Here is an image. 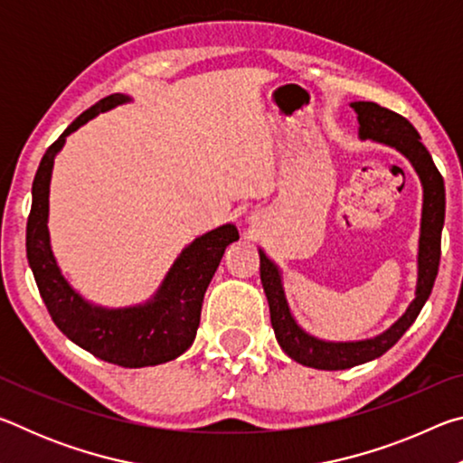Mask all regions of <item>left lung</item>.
I'll use <instances>...</instances> for the list:
<instances>
[{
    "label": "left lung",
    "instance_id": "1",
    "mask_svg": "<svg viewBox=\"0 0 463 463\" xmlns=\"http://www.w3.org/2000/svg\"><path fill=\"white\" fill-rule=\"evenodd\" d=\"M351 108L357 112L359 137L372 138L375 143L394 146L417 169L422 184V221L419 239V281L417 298L411 302L404 315L392 325L386 333L373 339L355 343H328L304 333L296 325L292 312L288 308L281 276L276 263L260 250L261 260V284L269 302L271 326L276 333L279 347L294 359V362L317 367V370H347L359 364L372 362L396 345L398 339L409 331L417 320L419 312L425 307L427 298L433 289L439 260H441V231L445 222V185L443 177L435 167L427 146L420 143L419 132L401 114L382 108L375 101H354Z\"/></svg>",
    "mask_w": 463,
    "mask_h": 463
}]
</instances>
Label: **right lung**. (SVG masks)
I'll return each instance as SVG.
<instances>
[{"mask_svg": "<svg viewBox=\"0 0 463 463\" xmlns=\"http://www.w3.org/2000/svg\"><path fill=\"white\" fill-rule=\"evenodd\" d=\"M128 96L112 93L75 118L46 148L33 184V208L26 224V255L38 292L54 325L75 345L108 364L145 367L171 362L195 339L206 288L221 263L224 249L239 239L237 226L224 224L195 239L182 250L159 292L140 307L108 310L85 302L61 276L49 241V185L54 155L73 130L93 116L124 104Z\"/></svg>", "mask_w": 463, "mask_h": 463, "instance_id": "obj_1", "label": "right lung"}]
</instances>
